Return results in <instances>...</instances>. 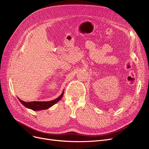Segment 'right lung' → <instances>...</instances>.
Here are the masks:
<instances>
[{"instance_id": "obj_1", "label": "right lung", "mask_w": 149, "mask_h": 149, "mask_svg": "<svg viewBox=\"0 0 149 149\" xmlns=\"http://www.w3.org/2000/svg\"><path fill=\"white\" fill-rule=\"evenodd\" d=\"M64 91L62 92L61 95L57 97L56 99L50 101H31V102H25L24 101L21 100L20 99H19L20 102L23 104L25 107L29 108L33 111H41V110H45L48 109L52 106H53L55 104L59 101L62 98L63 96Z\"/></svg>"}]
</instances>
